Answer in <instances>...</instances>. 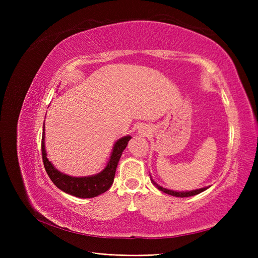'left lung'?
<instances>
[{
	"instance_id": "8db88e82",
	"label": "left lung",
	"mask_w": 258,
	"mask_h": 258,
	"mask_svg": "<svg viewBox=\"0 0 258 258\" xmlns=\"http://www.w3.org/2000/svg\"><path fill=\"white\" fill-rule=\"evenodd\" d=\"M152 181H153V179H152ZM153 183H154V185H155L156 187H157L158 189H160L161 191L166 192V194H168V195H171V196L181 197V198H183V197H190V196H195V195H198V194L202 192V191L206 190V189L208 188V187H204V188L196 189V190H191V191H174V190H170V189H167V188H163V187H161V186L157 185V184H156L154 181H153Z\"/></svg>"
}]
</instances>
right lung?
Masks as SVG:
<instances>
[{"label": "right lung", "mask_w": 258, "mask_h": 258, "mask_svg": "<svg viewBox=\"0 0 258 258\" xmlns=\"http://www.w3.org/2000/svg\"><path fill=\"white\" fill-rule=\"evenodd\" d=\"M44 126L42 136V158L46 172L59 189L63 190L67 194L79 198H93L99 195L103 194L112 186L114 182V176L116 172L117 165L121 157V154L126 148L131 137H123L119 139L114 145L112 156L105 169L97 175L85 176V177H73L61 173L54 168L51 162L46 157L45 142H44Z\"/></svg>", "instance_id": "1"}]
</instances>
